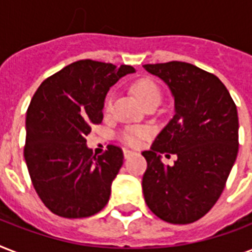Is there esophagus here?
Masks as SVG:
<instances>
[{"mask_svg":"<svg viewBox=\"0 0 252 252\" xmlns=\"http://www.w3.org/2000/svg\"><path fill=\"white\" fill-rule=\"evenodd\" d=\"M123 153H124V157L128 158V157H130L132 154H133V152H132V150H129V149H124V150H123Z\"/></svg>","mask_w":252,"mask_h":252,"instance_id":"1","label":"esophagus"}]
</instances>
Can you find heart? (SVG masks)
Instances as JSON below:
<instances>
[{
  "mask_svg": "<svg viewBox=\"0 0 252 252\" xmlns=\"http://www.w3.org/2000/svg\"><path fill=\"white\" fill-rule=\"evenodd\" d=\"M133 93L144 106L150 102H161V90H159L158 85L153 80H149V78L138 80L133 85ZM111 107H112V98L110 96V98H107L106 104H104V110L110 111ZM148 134H149V132L144 129V128H132V129L126 130L123 133V140L126 144H129V145H137L140 140L146 137Z\"/></svg>",
  "mask_w": 252,
  "mask_h": 252,
  "instance_id": "b5f03b06",
  "label": "heart"
}]
</instances>
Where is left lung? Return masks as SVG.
Instances as JSON below:
<instances>
[{
	"label": "left lung",
	"mask_w": 252,
	"mask_h": 252,
	"mask_svg": "<svg viewBox=\"0 0 252 252\" xmlns=\"http://www.w3.org/2000/svg\"><path fill=\"white\" fill-rule=\"evenodd\" d=\"M171 90L175 115L149 150L142 176L146 205L170 223H191L211 211L222 193L238 154V112L225 85L195 65L146 64ZM175 154L165 166L160 154Z\"/></svg>",
	"instance_id": "left-lung-1"
}]
</instances>
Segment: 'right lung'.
Instances as JSON below:
<instances>
[{"label":"right lung","instance_id":"right-lung-1","mask_svg":"<svg viewBox=\"0 0 252 252\" xmlns=\"http://www.w3.org/2000/svg\"><path fill=\"white\" fill-rule=\"evenodd\" d=\"M129 65L80 60L43 81L26 116L25 159L35 191L49 211L84 219L106 207L123 165V150L108 145L94 156L86 145L103 120L111 86L133 73Z\"/></svg>","mask_w":252,"mask_h":252}]
</instances>
